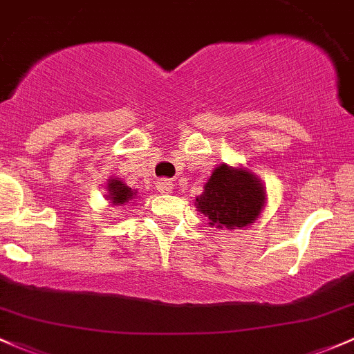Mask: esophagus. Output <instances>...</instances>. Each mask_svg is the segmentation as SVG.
<instances>
[{"instance_id": "esophagus-1", "label": "esophagus", "mask_w": 354, "mask_h": 354, "mask_svg": "<svg viewBox=\"0 0 354 354\" xmlns=\"http://www.w3.org/2000/svg\"><path fill=\"white\" fill-rule=\"evenodd\" d=\"M157 189L160 191L162 194H169L174 191V184L172 180H167V178H160V180L157 182Z\"/></svg>"}]
</instances>
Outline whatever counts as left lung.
<instances>
[{
    "label": "left lung",
    "mask_w": 354,
    "mask_h": 354,
    "mask_svg": "<svg viewBox=\"0 0 354 354\" xmlns=\"http://www.w3.org/2000/svg\"><path fill=\"white\" fill-rule=\"evenodd\" d=\"M194 204L207 218L209 226L243 230L260 218L267 204V189L250 169L221 163L212 170Z\"/></svg>",
    "instance_id": "1"
}]
</instances>
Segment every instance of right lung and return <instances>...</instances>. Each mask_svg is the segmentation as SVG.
<instances>
[{
  "instance_id": "right-lung-1",
  "label": "right lung",
  "mask_w": 354,
  "mask_h": 354,
  "mask_svg": "<svg viewBox=\"0 0 354 354\" xmlns=\"http://www.w3.org/2000/svg\"><path fill=\"white\" fill-rule=\"evenodd\" d=\"M106 189H108V192L104 196L111 203V206H127V203H130L136 196L135 189H131L130 185H127V182L118 177L109 178Z\"/></svg>"
}]
</instances>
